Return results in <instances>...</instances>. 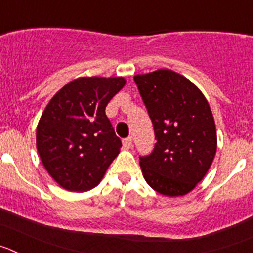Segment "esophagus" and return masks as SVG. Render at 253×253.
Listing matches in <instances>:
<instances>
[{
    "instance_id": "34e87169",
    "label": "esophagus",
    "mask_w": 253,
    "mask_h": 253,
    "mask_svg": "<svg viewBox=\"0 0 253 253\" xmlns=\"http://www.w3.org/2000/svg\"><path fill=\"white\" fill-rule=\"evenodd\" d=\"M131 144H133V139H131V137H128V138H125L124 140H123V146H124V148H130Z\"/></svg>"
}]
</instances>
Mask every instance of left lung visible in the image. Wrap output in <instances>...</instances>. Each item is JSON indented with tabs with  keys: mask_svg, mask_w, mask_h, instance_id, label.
<instances>
[{
	"mask_svg": "<svg viewBox=\"0 0 253 253\" xmlns=\"http://www.w3.org/2000/svg\"><path fill=\"white\" fill-rule=\"evenodd\" d=\"M157 139L139 157L144 180L157 193L182 196L204 178L216 152V130L205 96L171 69L134 76Z\"/></svg>",
	"mask_w": 253,
	"mask_h": 253,
	"instance_id": "left-lung-1",
	"label": "left lung"
}]
</instances>
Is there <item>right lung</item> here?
Listing matches in <instances>:
<instances>
[{
  "label": "right lung",
  "mask_w": 253,
  "mask_h": 253,
  "mask_svg": "<svg viewBox=\"0 0 253 253\" xmlns=\"http://www.w3.org/2000/svg\"><path fill=\"white\" fill-rule=\"evenodd\" d=\"M125 82L123 77H80L46 105L37 128V148L48 173L63 189H93L119 154L122 140L105 109Z\"/></svg>",
  "instance_id": "right-lung-1"
}]
</instances>
